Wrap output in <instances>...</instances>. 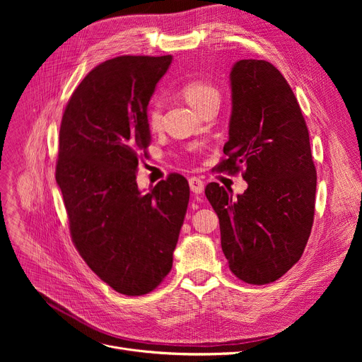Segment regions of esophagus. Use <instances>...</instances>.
<instances>
[{
  "label": "esophagus",
  "instance_id": "34e87169",
  "mask_svg": "<svg viewBox=\"0 0 362 362\" xmlns=\"http://www.w3.org/2000/svg\"><path fill=\"white\" fill-rule=\"evenodd\" d=\"M189 186H191V191L197 195L202 194L204 192V182L199 179V177H191L189 179Z\"/></svg>",
  "mask_w": 362,
  "mask_h": 362
}]
</instances>
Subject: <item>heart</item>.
Listing matches in <instances>:
<instances>
[{
  "label": "heart",
  "instance_id": "b5f03b06",
  "mask_svg": "<svg viewBox=\"0 0 362 362\" xmlns=\"http://www.w3.org/2000/svg\"><path fill=\"white\" fill-rule=\"evenodd\" d=\"M182 93L185 95L186 101L197 110L204 107L206 103L220 100L218 89L213 83L202 81V79H192V81H187L186 83H183ZM146 120H148V126L152 130H157L161 127L163 111L158 104H154L149 108Z\"/></svg>",
  "mask_w": 362,
  "mask_h": 362
}]
</instances>
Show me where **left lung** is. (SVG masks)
Segmentation results:
<instances>
[{
	"label": "left lung",
	"instance_id": "1",
	"mask_svg": "<svg viewBox=\"0 0 362 362\" xmlns=\"http://www.w3.org/2000/svg\"><path fill=\"white\" fill-rule=\"evenodd\" d=\"M232 116L218 171L243 167L248 187L208 183L221 250L232 273L251 284L280 279L300 258L314 221L317 173L300 107L269 62L239 60L230 71Z\"/></svg>",
	"mask_w": 362,
	"mask_h": 362
}]
</instances>
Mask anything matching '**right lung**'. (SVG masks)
I'll use <instances>...</instances> for the list:
<instances>
[{"label": "right lung", "mask_w": 362, "mask_h": 362, "mask_svg": "<svg viewBox=\"0 0 362 362\" xmlns=\"http://www.w3.org/2000/svg\"><path fill=\"white\" fill-rule=\"evenodd\" d=\"M171 55H123L90 70L70 97L60 127L55 180L71 240L114 291H154L173 265L189 185L170 175L148 194L136 183L151 142L148 104Z\"/></svg>", "instance_id": "obj_1"}]
</instances>
